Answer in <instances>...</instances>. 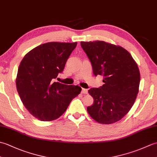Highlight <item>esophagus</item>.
Returning a JSON list of instances; mask_svg holds the SVG:
<instances>
[{"label": "esophagus", "mask_w": 157, "mask_h": 157, "mask_svg": "<svg viewBox=\"0 0 157 157\" xmlns=\"http://www.w3.org/2000/svg\"><path fill=\"white\" fill-rule=\"evenodd\" d=\"M82 94H88V90L85 88H82Z\"/></svg>", "instance_id": "esophagus-1"}]
</instances>
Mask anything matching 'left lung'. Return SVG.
<instances>
[{"instance_id": "1", "label": "left lung", "mask_w": 157, "mask_h": 157, "mask_svg": "<svg viewBox=\"0 0 157 157\" xmlns=\"http://www.w3.org/2000/svg\"><path fill=\"white\" fill-rule=\"evenodd\" d=\"M80 44L94 75L104 76L105 84L88 90L94 98V104L87 107L89 115L102 124L118 121L129 111L137 97L140 81L137 63L120 46L98 40Z\"/></svg>"}]
</instances>
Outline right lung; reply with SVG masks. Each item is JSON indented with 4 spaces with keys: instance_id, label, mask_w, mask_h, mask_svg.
Segmentation results:
<instances>
[{
    "instance_id": "right-lung-1",
    "label": "right lung",
    "mask_w": 157,
    "mask_h": 157,
    "mask_svg": "<svg viewBox=\"0 0 157 157\" xmlns=\"http://www.w3.org/2000/svg\"><path fill=\"white\" fill-rule=\"evenodd\" d=\"M78 42H52L38 46L22 59L16 78L17 90L25 107L43 121L61 117L81 92L78 86L54 82L64 69Z\"/></svg>"
}]
</instances>
